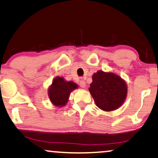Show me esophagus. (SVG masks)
I'll return each instance as SVG.
<instances>
[{"label":"esophagus","instance_id":"obj_1","mask_svg":"<svg viewBox=\"0 0 158 158\" xmlns=\"http://www.w3.org/2000/svg\"><path fill=\"white\" fill-rule=\"evenodd\" d=\"M79 85L81 88H85L86 87V82L84 80H81L79 81Z\"/></svg>","mask_w":158,"mask_h":158}]
</instances>
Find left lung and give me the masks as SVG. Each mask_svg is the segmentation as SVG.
I'll use <instances>...</instances> for the list:
<instances>
[{
    "label": "left lung",
    "mask_w": 158,
    "mask_h": 158,
    "mask_svg": "<svg viewBox=\"0 0 158 158\" xmlns=\"http://www.w3.org/2000/svg\"><path fill=\"white\" fill-rule=\"evenodd\" d=\"M89 91L99 108L113 111L124 102L127 96V85L118 75L98 71L92 75Z\"/></svg>",
    "instance_id": "obj_1"
}]
</instances>
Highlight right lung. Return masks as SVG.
<instances>
[{
    "instance_id": "1",
    "label": "right lung",
    "mask_w": 158,
    "mask_h": 158,
    "mask_svg": "<svg viewBox=\"0 0 158 158\" xmlns=\"http://www.w3.org/2000/svg\"><path fill=\"white\" fill-rule=\"evenodd\" d=\"M77 88L78 85L73 81H67L64 78L56 77L48 88V97L53 106L60 108L66 106L71 92Z\"/></svg>"
}]
</instances>
